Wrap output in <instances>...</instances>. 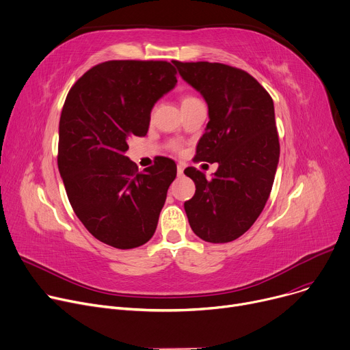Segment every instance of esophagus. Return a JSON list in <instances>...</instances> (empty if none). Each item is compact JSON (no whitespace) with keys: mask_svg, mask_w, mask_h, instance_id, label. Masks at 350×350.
Wrapping results in <instances>:
<instances>
[{"mask_svg":"<svg viewBox=\"0 0 350 350\" xmlns=\"http://www.w3.org/2000/svg\"><path fill=\"white\" fill-rule=\"evenodd\" d=\"M183 173H184V166L183 165H177V174L183 176Z\"/></svg>","mask_w":350,"mask_h":350,"instance_id":"34e87169","label":"esophagus"}]
</instances>
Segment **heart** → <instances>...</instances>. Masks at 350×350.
Segmentation results:
<instances>
[{"label":"heart","mask_w":350,"mask_h":350,"mask_svg":"<svg viewBox=\"0 0 350 350\" xmlns=\"http://www.w3.org/2000/svg\"><path fill=\"white\" fill-rule=\"evenodd\" d=\"M190 100H193V97H185V98H184V101H183V103H185V101H190Z\"/></svg>","instance_id":"b5f03b06"}]
</instances>
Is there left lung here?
I'll use <instances>...</instances> for the list:
<instances>
[{"label":"left lung","instance_id":"8db88e82","mask_svg":"<svg viewBox=\"0 0 350 350\" xmlns=\"http://www.w3.org/2000/svg\"><path fill=\"white\" fill-rule=\"evenodd\" d=\"M173 64L208 105L196 159L218 163L211 180L193 167L184 170L196 184L185 214L202 241L232 242L259 218L273 187L280 157L274 104L243 70L208 62Z\"/></svg>","mask_w":350,"mask_h":350}]
</instances>
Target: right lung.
Segmentation results:
<instances>
[{
  "mask_svg": "<svg viewBox=\"0 0 350 350\" xmlns=\"http://www.w3.org/2000/svg\"><path fill=\"white\" fill-rule=\"evenodd\" d=\"M167 62L111 60L72 87L59 124L57 166L77 218L116 249L145 245L154 234L176 163L159 157L139 172L125 156L128 139L145 136L154 104L176 84Z\"/></svg>",
  "mask_w": 350,
  "mask_h": 350,
  "instance_id": "right-lung-1",
  "label": "right lung"
}]
</instances>
